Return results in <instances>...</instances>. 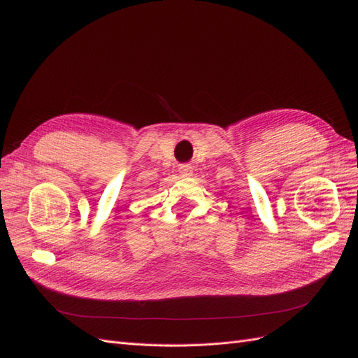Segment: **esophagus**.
Returning a JSON list of instances; mask_svg holds the SVG:
<instances>
[{"instance_id":"esophagus-1","label":"esophagus","mask_w":358,"mask_h":358,"mask_svg":"<svg viewBox=\"0 0 358 358\" xmlns=\"http://www.w3.org/2000/svg\"><path fill=\"white\" fill-rule=\"evenodd\" d=\"M179 173H180V176H191L192 175V169H191L189 164H182L179 167Z\"/></svg>"}]
</instances>
